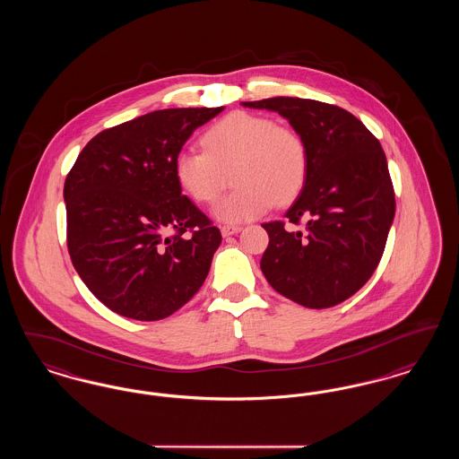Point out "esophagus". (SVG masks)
<instances>
[{
  "label": "esophagus",
  "mask_w": 459,
  "mask_h": 459,
  "mask_svg": "<svg viewBox=\"0 0 459 459\" xmlns=\"http://www.w3.org/2000/svg\"><path fill=\"white\" fill-rule=\"evenodd\" d=\"M240 229L242 227H239V225H221L220 232H221L223 238H229V236H234V234H239Z\"/></svg>",
  "instance_id": "esophagus-1"
}]
</instances>
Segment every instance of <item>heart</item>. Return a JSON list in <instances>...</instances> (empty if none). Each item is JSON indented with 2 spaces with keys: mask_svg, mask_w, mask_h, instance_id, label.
Wrapping results in <instances>:
<instances>
[{
  "mask_svg": "<svg viewBox=\"0 0 459 459\" xmlns=\"http://www.w3.org/2000/svg\"><path fill=\"white\" fill-rule=\"evenodd\" d=\"M201 144L203 150L177 153L175 178L197 203H213L232 172L238 187L213 206V217L223 223L258 219L273 203H290L305 186V141L268 117L229 113L203 134Z\"/></svg>",
  "mask_w": 459,
  "mask_h": 459,
  "instance_id": "obj_1",
  "label": "heart"
}]
</instances>
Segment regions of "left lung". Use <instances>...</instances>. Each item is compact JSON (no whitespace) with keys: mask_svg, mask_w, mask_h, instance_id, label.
Segmentation results:
<instances>
[{"mask_svg":"<svg viewBox=\"0 0 459 459\" xmlns=\"http://www.w3.org/2000/svg\"><path fill=\"white\" fill-rule=\"evenodd\" d=\"M277 111L305 141V186L285 212L294 225L263 223V275L279 294L322 309L359 290L375 272L395 213L393 182L380 143L350 111L303 98L242 101Z\"/></svg>","mask_w":459,"mask_h":459,"instance_id":"8db88e82","label":"left lung"}]
</instances>
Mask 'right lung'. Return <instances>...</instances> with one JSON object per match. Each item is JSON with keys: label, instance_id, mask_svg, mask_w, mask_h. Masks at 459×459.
Listing matches in <instances>:
<instances>
[{"label": "right lung", "instance_id": "right-lung-1", "mask_svg": "<svg viewBox=\"0 0 459 459\" xmlns=\"http://www.w3.org/2000/svg\"><path fill=\"white\" fill-rule=\"evenodd\" d=\"M221 109H156L100 132L66 175L68 253L111 311L161 320L204 282L221 236L182 195L174 160Z\"/></svg>", "mask_w": 459, "mask_h": 459}]
</instances>
